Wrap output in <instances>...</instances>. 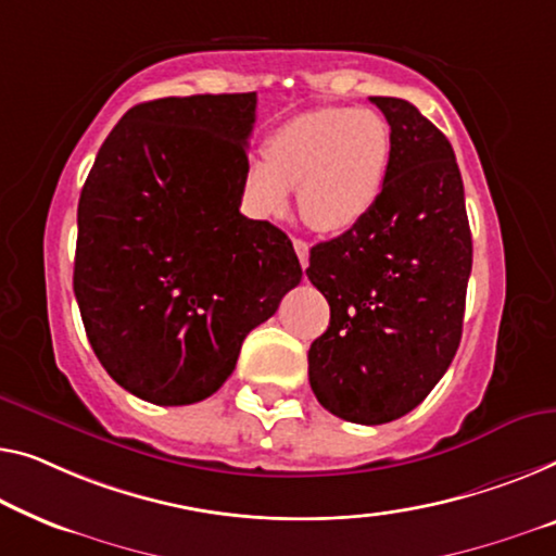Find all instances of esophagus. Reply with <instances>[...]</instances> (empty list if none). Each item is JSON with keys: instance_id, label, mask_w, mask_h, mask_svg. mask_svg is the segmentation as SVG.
I'll return each instance as SVG.
<instances>
[{"instance_id": "34e87169", "label": "esophagus", "mask_w": 556, "mask_h": 556, "mask_svg": "<svg viewBox=\"0 0 556 556\" xmlns=\"http://www.w3.org/2000/svg\"><path fill=\"white\" fill-rule=\"evenodd\" d=\"M292 244H294L296 256H300V264L306 267V264H309V244H306L304 239H292Z\"/></svg>"}]
</instances>
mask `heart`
Here are the masks:
<instances>
[{
    "label": "heart",
    "mask_w": 556,
    "mask_h": 556,
    "mask_svg": "<svg viewBox=\"0 0 556 556\" xmlns=\"http://www.w3.org/2000/svg\"><path fill=\"white\" fill-rule=\"evenodd\" d=\"M392 131L371 110L321 106L287 119L267 139V156L244 167V202L260 219L281 217L296 189L302 217L319 231H344L382 197Z\"/></svg>",
    "instance_id": "obj_1"
}]
</instances>
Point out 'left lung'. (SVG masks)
I'll use <instances>...</instances> for the list:
<instances>
[{
    "label": "left lung",
    "mask_w": 556,
    "mask_h": 556,
    "mask_svg": "<svg viewBox=\"0 0 556 556\" xmlns=\"http://www.w3.org/2000/svg\"><path fill=\"white\" fill-rule=\"evenodd\" d=\"M392 129L382 197L369 217L309 252L329 302L309 346L319 404L354 425L412 412L457 354L471 231L454 149L407 99L369 97Z\"/></svg>",
    "instance_id": "1"
}]
</instances>
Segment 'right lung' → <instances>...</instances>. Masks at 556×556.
<instances>
[{
  "instance_id": "add662e5",
  "label": "right lung",
  "mask_w": 556,
  "mask_h": 556,
  "mask_svg": "<svg viewBox=\"0 0 556 556\" xmlns=\"http://www.w3.org/2000/svg\"><path fill=\"white\" fill-rule=\"evenodd\" d=\"M254 112L256 92L131 106L81 189L74 296L106 375L144 402L217 392L302 279L285 231L239 212Z\"/></svg>"
}]
</instances>
